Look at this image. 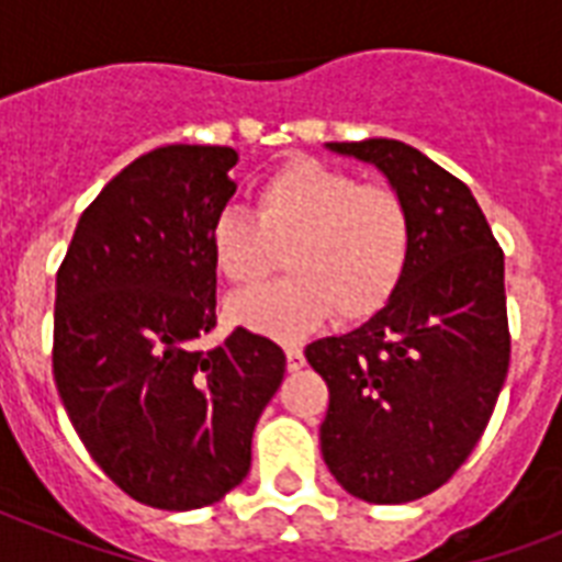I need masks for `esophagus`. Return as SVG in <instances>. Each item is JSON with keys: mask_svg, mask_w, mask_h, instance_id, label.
<instances>
[{"mask_svg": "<svg viewBox=\"0 0 562 562\" xmlns=\"http://www.w3.org/2000/svg\"><path fill=\"white\" fill-rule=\"evenodd\" d=\"M285 368H289L291 373H297V370L306 368V356H303L300 347H285Z\"/></svg>", "mask_w": 562, "mask_h": 562, "instance_id": "esophagus-1", "label": "esophagus"}]
</instances>
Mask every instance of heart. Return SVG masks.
Returning a JSON list of instances; mask_svg holds the SVG:
<instances>
[{
  "instance_id": "b5f03b06",
  "label": "heart",
  "mask_w": 562,
  "mask_h": 562,
  "mask_svg": "<svg viewBox=\"0 0 562 562\" xmlns=\"http://www.w3.org/2000/svg\"><path fill=\"white\" fill-rule=\"evenodd\" d=\"M215 271L250 289L285 254L289 277L227 300L241 329L291 341L326 317L364 321L391 303L411 259V218L400 194L350 171L291 157L256 187L254 218L218 212L206 233Z\"/></svg>"
}]
</instances>
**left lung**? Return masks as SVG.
Wrapping results in <instances>:
<instances>
[{"mask_svg": "<svg viewBox=\"0 0 562 562\" xmlns=\"http://www.w3.org/2000/svg\"><path fill=\"white\" fill-rule=\"evenodd\" d=\"M382 171L411 259L368 324L308 344L329 384L321 452L350 496L402 505L452 479L484 435L510 361L505 254L470 187L400 139L326 143Z\"/></svg>", "mask_w": 562, "mask_h": 562, "instance_id": "obj_1", "label": "left lung"}]
</instances>
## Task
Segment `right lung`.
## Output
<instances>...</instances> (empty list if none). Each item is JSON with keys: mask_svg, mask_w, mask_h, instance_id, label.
I'll return each mask as SVG.
<instances>
[{"mask_svg": "<svg viewBox=\"0 0 562 562\" xmlns=\"http://www.w3.org/2000/svg\"><path fill=\"white\" fill-rule=\"evenodd\" d=\"M224 145H166L136 157L83 210L57 271L52 370L92 461L143 505L194 510L245 481L250 437L285 356L215 326L206 233L236 192Z\"/></svg>", "mask_w": 562, "mask_h": 562, "instance_id": "right-lung-1", "label": "right lung"}]
</instances>
